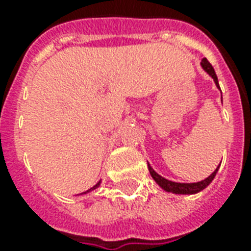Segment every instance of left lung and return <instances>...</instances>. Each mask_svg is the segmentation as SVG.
I'll return each mask as SVG.
<instances>
[{"instance_id": "obj_1", "label": "left lung", "mask_w": 251, "mask_h": 251, "mask_svg": "<svg viewBox=\"0 0 251 251\" xmlns=\"http://www.w3.org/2000/svg\"><path fill=\"white\" fill-rule=\"evenodd\" d=\"M202 66L203 69L206 70L208 74H210L212 78H214L215 83H216V86L220 88V86H219V80H218V76H216V73H215L214 68H212V65L208 62V60L207 58H203L202 60ZM219 167L216 168V171L212 173L211 176H208L206 179H203V181H199V182H194V183H179V182H172V181H169V179L164 178V177H161L160 175H157L156 172L153 171L152 168L150 167L149 164V171L150 173H151V176H152V178L156 181L159 185H160L164 190L167 191H171V193H176V194H194V193H198V191L203 190L204 187L208 186L211 183V181L215 178V176H216V172H218Z\"/></svg>"}]
</instances>
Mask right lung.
I'll use <instances>...</instances> for the list:
<instances>
[{
	"label": "right lung",
	"mask_w": 251,
	"mask_h": 251,
	"mask_svg": "<svg viewBox=\"0 0 251 251\" xmlns=\"http://www.w3.org/2000/svg\"><path fill=\"white\" fill-rule=\"evenodd\" d=\"M98 186H99V183H96V185H95L94 187H91L90 190H94V189H96V187H98ZM90 190H88V191H90Z\"/></svg>",
	"instance_id": "obj_1"
}]
</instances>
